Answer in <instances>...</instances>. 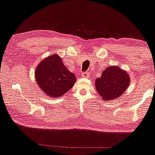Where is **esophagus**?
I'll return each instance as SVG.
<instances>
[{
    "mask_svg": "<svg viewBox=\"0 0 155 155\" xmlns=\"http://www.w3.org/2000/svg\"><path fill=\"white\" fill-rule=\"evenodd\" d=\"M81 76H83V77L88 78L89 77V73H88V72H83V73L81 74Z\"/></svg>",
    "mask_w": 155,
    "mask_h": 155,
    "instance_id": "esophagus-1",
    "label": "esophagus"
}]
</instances>
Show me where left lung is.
Listing matches in <instances>:
<instances>
[{
    "label": "left lung",
    "mask_w": 155,
    "mask_h": 155,
    "mask_svg": "<svg viewBox=\"0 0 155 155\" xmlns=\"http://www.w3.org/2000/svg\"><path fill=\"white\" fill-rule=\"evenodd\" d=\"M130 78L127 73L118 67L106 68L101 77L96 80V90L102 99L110 101L122 96L130 84Z\"/></svg>",
    "instance_id": "obj_1"
}]
</instances>
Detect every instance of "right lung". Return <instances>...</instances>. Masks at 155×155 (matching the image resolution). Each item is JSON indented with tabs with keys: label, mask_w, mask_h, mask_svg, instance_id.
Listing matches in <instances>:
<instances>
[{
	"label": "right lung",
	"mask_w": 155,
	"mask_h": 155,
	"mask_svg": "<svg viewBox=\"0 0 155 155\" xmlns=\"http://www.w3.org/2000/svg\"><path fill=\"white\" fill-rule=\"evenodd\" d=\"M38 86L49 97H59L71 89L76 76L68 70L57 54L45 58L35 70Z\"/></svg>",
	"instance_id": "obj_1"
}]
</instances>
